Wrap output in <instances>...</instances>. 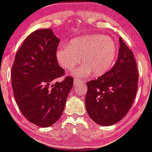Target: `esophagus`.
I'll list each match as a JSON object with an SVG mask.
<instances>
[{"label": "esophagus", "instance_id": "esophagus-1", "mask_svg": "<svg viewBox=\"0 0 152 152\" xmlns=\"http://www.w3.org/2000/svg\"><path fill=\"white\" fill-rule=\"evenodd\" d=\"M83 82H85V81H81V80L78 79V78H75L74 81V85H76V86H78V84H79L80 83H83Z\"/></svg>", "mask_w": 152, "mask_h": 152}]
</instances>
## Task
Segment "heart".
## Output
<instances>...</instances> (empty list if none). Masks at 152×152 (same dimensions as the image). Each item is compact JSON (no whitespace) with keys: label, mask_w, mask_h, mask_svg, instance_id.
Returning <instances> with one entry per match:
<instances>
[{"label":"heart","mask_w":152,"mask_h":152,"mask_svg":"<svg viewBox=\"0 0 152 152\" xmlns=\"http://www.w3.org/2000/svg\"><path fill=\"white\" fill-rule=\"evenodd\" d=\"M117 45L112 38L102 35H89L72 40L68 46H60L56 58L64 70L71 71L80 62L83 63L72 72L76 77L101 76L112 67L117 55Z\"/></svg>","instance_id":"heart-1"}]
</instances>
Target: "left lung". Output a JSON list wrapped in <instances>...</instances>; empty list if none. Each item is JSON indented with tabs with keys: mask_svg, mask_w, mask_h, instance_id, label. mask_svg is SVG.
Returning <instances> with one entry per match:
<instances>
[{
	"mask_svg": "<svg viewBox=\"0 0 152 152\" xmlns=\"http://www.w3.org/2000/svg\"><path fill=\"white\" fill-rule=\"evenodd\" d=\"M118 59L114 67L97 79L87 82L85 98L88 116L102 126L122 119L133 104L139 73L133 52L119 38Z\"/></svg>",
	"mask_w": 152,
	"mask_h": 152,
	"instance_id": "8db88e82",
	"label": "left lung"
}]
</instances>
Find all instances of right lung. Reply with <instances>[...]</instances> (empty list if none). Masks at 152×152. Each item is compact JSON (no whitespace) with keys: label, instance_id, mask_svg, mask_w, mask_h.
<instances>
[{"label":"right lung","instance_id":"obj_1","mask_svg":"<svg viewBox=\"0 0 152 152\" xmlns=\"http://www.w3.org/2000/svg\"><path fill=\"white\" fill-rule=\"evenodd\" d=\"M59 42L51 29L35 31L17 51L12 66L15 102L26 119L40 127L59 119L74 83L67 76L53 84L65 74L56 58Z\"/></svg>","mask_w":152,"mask_h":152}]
</instances>
